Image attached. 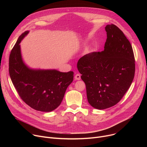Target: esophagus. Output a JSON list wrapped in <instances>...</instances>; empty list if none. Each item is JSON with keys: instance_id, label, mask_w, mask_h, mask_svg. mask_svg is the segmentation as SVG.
Wrapping results in <instances>:
<instances>
[{"instance_id": "1", "label": "esophagus", "mask_w": 147, "mask_h": 147, "mask_svg": "<svg viewBox=\"0 0 147 147\" xmlns=\"http://www.w3.org/2000/svg\"><path fill=\"white\" fill-rule=\"evenodd\" d=\"M74 78H75V79L77 80H80L81 79V76H80V74H77L75 75Z\"/></svg>"}]
</instances>
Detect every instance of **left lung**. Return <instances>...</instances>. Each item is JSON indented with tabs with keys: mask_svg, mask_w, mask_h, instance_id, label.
Returning a JSON list of instances; mask_svg holds the SVG:
<instances>
[{
	"mask_svg": "<svg viewBox=\"0 0 147 147\" xmlns=\"http://www.w3.org/2000/svg\"><path fill=\"white\" fill-rule=\"evenodd\" d=\"M104 50L81 57L77 68L86 86L87 99L98 109L117 104L130 88L135 74V58L130 41L114 24L105 27Z\"/></svg>",
	"mask_w": 147,
	"mask_h": 147,
	"instance_id": "left-lung-1",
	"label": "left lung"
}]
</instances>
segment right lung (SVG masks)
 Listing matches in <instances>:
<instances>
[{"label": "right lung", "mask_w": 147, "mask_h": 147, "mask_svg": "<svg viewBox=\"0 0 147 147\" xmlns=\"http://www.w3.org/2000/svg\"><path fill=\"white\" fill-rule=\"evenodd\" d=\"M28 33L25 31L20 36L11 51L9 74L18 95L27 105L38 111L51 112L60 105L74 73L28 68L22 60L19 45Z\"/></svg>", "instance_id": "add662e5"}]
</instances>
